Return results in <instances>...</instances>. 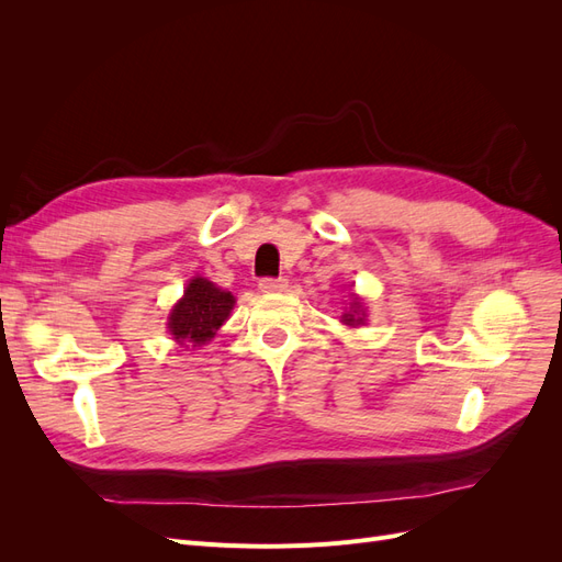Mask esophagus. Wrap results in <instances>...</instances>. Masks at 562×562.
I'll return each instance as SVG.
<instances>
[{"instance_id": "34e87169", "label": "esophagus", "mask_w": 562, "mask_h": 562, "mask_svg": "<svg viewBox=\"0 0 562 562\" xmlns=\"http://www.w3.org/2000/svg\"><path fill=\"white\" fill-rule=\"evenodd\" d=\"M258 285H260L262 293H281V291H285V288H288V281L285 279L265 277V279H260Z\"/></svg>"}]
</instances>
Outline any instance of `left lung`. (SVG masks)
Listing matches in <instances>:
<instances>
[{"instance_id":"8db88e82","label":"left lung","mask_w":562,"mask_h":562,"mask_svg":"<svg viewBox=\"0 0 562 562\" xmlns=\"http://www.w3.org/2000/svg\"><path fill=\"white\" fill-rule=\"evenodd\" d=\"M363 321H366L363 304H361V300H359V297H353V302L349 304V312H345V314H342V323H345V326L356 328V326H361Z\"/></svg>"}]
</instances>
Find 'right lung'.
Listing matches in <instances>:
<instances>
[{"instance_id":"obj_1","label":"right lung","mask_w":562,"mask_h":562,"mask_svg":"<svg viewBox=\"0 0 562 562\" xmlns=\"http://www.w3.org/2000/svg\"><path fill=\"white\" fill-rule=\"evenodd\" d=\"M234 295L217 288L209 279L194 277L184 288V295L168 314V333L178 345L201 347L211 342L220 326L229 318Z\"/></svg>"}]
</instances>
